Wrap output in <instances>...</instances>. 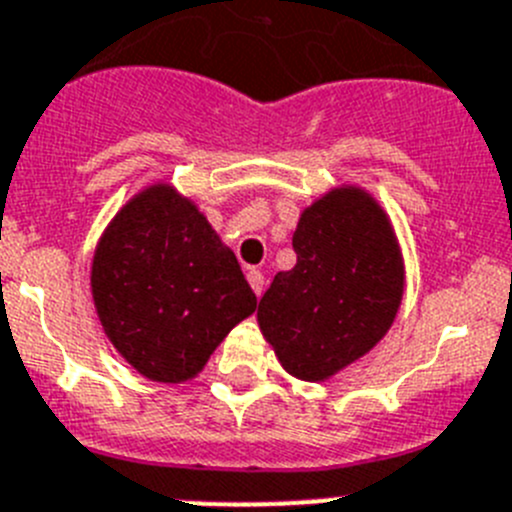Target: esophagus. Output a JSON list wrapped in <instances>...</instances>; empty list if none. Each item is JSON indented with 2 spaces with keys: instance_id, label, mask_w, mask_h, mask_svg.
Masks as SVG:
<instances>
[{
  "instance_id": "1",
  "label": "esophagus",
  "mask_w": 512,
  "mask_h": 512,
  "mask_svg": "<svg viewBox=\"0 0 512 512\" xmlns=\"http://www.w3.org/2000/svg\"><path fill=\"white\" fill-rule=\"evenodd\" d=\"M246 276H248V284H251V289L256 292V297H261V292H264V274L256 269H251Z\"/></svg>"
}]
</instances>
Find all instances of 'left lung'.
Instances as JSON below:
<instances>
[{"mask_svg": "<svg viewBox=\"0 0 512 512\" xmlns=\"http://www.w3.org/2000/svg\"><path fill=\"white\" fill-rule=\"evenodd\" d=\"M297 264L279 271L259 302L261 332L281 368L327 381L378 345L403 299V256L386 210L342 185L299 215Z\"/></svg>", "mask_w": 512, "mask_h": 512, "instance_id": "8db88e82", "label": "left lung"}]
</instances>
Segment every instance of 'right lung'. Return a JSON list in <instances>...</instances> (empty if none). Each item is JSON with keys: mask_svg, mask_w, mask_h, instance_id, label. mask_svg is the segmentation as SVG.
I'll return each mask as SVG.
<instances>
[{"mask_svg": "<svg viewBox=\"0 0 512 512\" xmlns=\"http://www.w3.org/2000/svg\"><path fill=\"white\" fill-rule=\"evenodd\" d=\"M91 294L111 345L157 383L195 378L256 309L236 253L167 182L144 187L106 225Z\"/></svg>", "mask_w": 512, "mask_h": 512, "instance_id": "add662e5", "label": "right lung"}]
</instances>
